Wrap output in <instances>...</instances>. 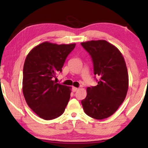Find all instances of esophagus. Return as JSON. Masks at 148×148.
Returning <instances> with one entry per match:
<instances>
[{
    "mask_svg": "<svg viewBox=\"0 0 148 148\" xmlns=\"http://www.w3.org/2000/svg\"><path fill=\"white\" fill-rule=\"evenodd\" d=\"M78 90H79V88H77L76 87H72V91L73 92H76Z\"/></svg>",
    "mask_w": 148,
    "mask_h": 148,
    "instance_id": "34e87169",
    "label": "esophagus"
}]
</instances>
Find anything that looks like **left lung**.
Instances as JSON below:
<instances>
[{
    "mask_svg": "<svg viewBox=\"0 0 148 148\" xmlns=\"http://www.w3.org/2000/svg\"><path fill=\"white\" fill-rule=\"evenodd\" d=\"M94 65L97 85L87 88V96L81 101L88 116L102 120L118 110L126 97L129 76L125 59L119 49L106 40L81 42Z\"/></svg>",
    "mask_w": 148,
    "mask_h": 148,
    "instance_id": "8db88e82",
    "label": "left lung"
}]
</instances>
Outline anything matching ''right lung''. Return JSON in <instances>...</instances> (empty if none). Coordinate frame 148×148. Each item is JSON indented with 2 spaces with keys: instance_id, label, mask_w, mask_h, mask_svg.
Masks as SVG:
<instances>
[{
  "instance_id": "right-lung-1",
  "label": "right lung",
  "mask_w": 148,
  "mask_h": 148,
  "mask_svg": "<svg viewBox=\"0 0 148 148\" xmlns=\"http://www.w3.org/2000/svg\"><path fill=\"white\" fill-rule=\"evenodd\" d=\"M76 44L45 42L28 53L23 70V94L27 104L44 120L60 116L70 98L71 87L53 81Z\"/></svg>"
}]
</instances>
